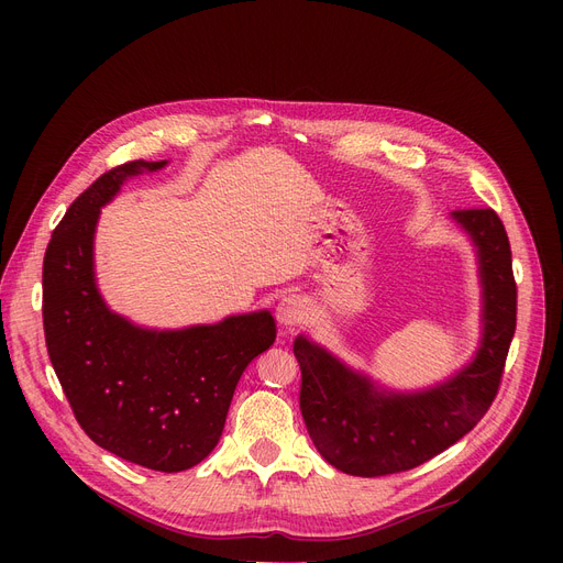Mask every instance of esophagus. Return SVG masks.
I'll use <instances>...</instances> for the list:
<instances>
[{"label": "esophagus", "instance_id": "34e87169", "mask_svg": "<svg viewBox=\"0 0 563 563\" xmlns=\"http://www.w3.org/2000/svg\"><path fill=\"white\" fill-rule=\"evenodd\" d=\"M306 314H308L306 303H303L301 297H297V294H289V297L280 299L278 310H276V317H278V321L283 323L285 329L299 327V323L306 319Z\"/></svg>", "mask_w": 563, "mask_h": 563}]
</instances>
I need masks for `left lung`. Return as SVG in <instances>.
I'll list each match as a JSON object with an SVG mask.
<instances>
[{"mask_svg":"<svg viewBox=\"0 0 563 563\" xmlns=\"http://www.w3.org/2000/svg\"><path fill=\"white\" fill-rule=\"evenodd\" d=\"M479 253L484 340L477 358L440 388L378 393L306 338L294 342L301 365V412L319 454L356 477L397 475L427 463L477 427L497 397L516 333L518 287L505 223L490 207L452 212Z\"/></svg>","mask_w":563,"mask_h":563,"instance_id":"1","label":"left lung"}]
</instances>
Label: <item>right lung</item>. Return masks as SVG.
I'll return each mask as SVG.
<instances>
[{
    "instance_id": "add662e5",
    "label": "right lung",
    "mask_w": 563,
    "mask_h": 563,
    "mask_svg": "<svg viewBox=\"0 0 563 563\" xmlns=\"http://www.w3.org/2000/svg\"><path fill=\"white\" fill-rule=\"evenodd\" d=\"M166 162H125L88 187L52 232L43 260V329L75 420L102 450L157 472L189 470L221 438L236 380L276 340L269 312L214 327L145 331L113 314L96 287L100 207L125 177Z\"/></svg>"
}]
</instances>
